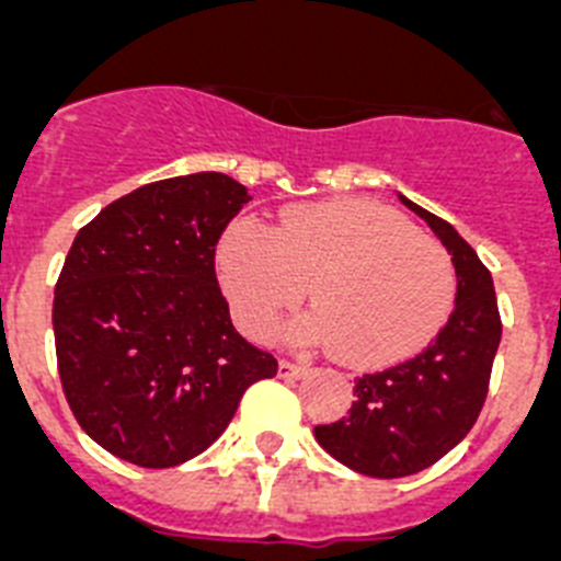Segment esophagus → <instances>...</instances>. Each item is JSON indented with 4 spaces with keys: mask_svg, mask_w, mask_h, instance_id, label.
<instances>
[{
    "mask_svg": "<svg viewBox=\"0 0 561 561\" xmlns=\"http://www.w3.org/2000/svg\"><path fill=\"white\" fill-rule=\"evenodd\" d=\"M305 375H307V366H301V363L279 360V377H285V380H299V377Z\"/></svg>",
    "mask_w": 561,
    "mask_h": 561,
    "instance_id": "esophagus-1",
    "label": "esophagus"
}]
</instances>
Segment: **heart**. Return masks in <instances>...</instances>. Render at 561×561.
<instances>
[{
    "label": "heart",
    "instance_id": "obj_1",
    "mask_svg": "<svg viewBox=\"0 0 561 561\" xmlns=\"http://www.w3.org/2000/svg\"><path fill=\"white\" fill-rule=\"evenodd\" d=\"M237 324L265 337L307 296L316 310L287 337L327 346L355 366H388L425 350L456 301V268L433 237L375 201L343 198L287 209L276 229L240 218L215 249Z\"/></svg>",
    "mask_w": 561,
    "mask_h": 561
}]
</instances>
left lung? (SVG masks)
I'll return each mask as SVG.
<instances>
[{
	"instance_id": "1",
	"label": "left lung",
	"mask_w": 561,
	"mask_h": 561,
	"mask_svg": "<svg viewBox=\"0 0 561 561\" xmlns=\"http://www.w3.org/2000/svg\"><path fill=\"white\" fill-rule=\"evenodd\" d=\"M400 201L433 229L456 268V307L425 352L355 382L350 413L316 427V442L355 472L405 478L427 469L472 431L501 346L492 274L447 220Z\"/></svg>"
}]
</instances>
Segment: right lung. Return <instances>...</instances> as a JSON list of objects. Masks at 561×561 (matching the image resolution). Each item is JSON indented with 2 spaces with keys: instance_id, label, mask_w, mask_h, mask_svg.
<instances>
[{
  "instance_id": "right-lung-1",
  "label": "right lung",
  "mask_w": 561,
  "mask_h": 561,
  "mask_svg": "<svg viewBox=\"0 0 561 561\" xmlns=\"http://www.w3.org/2000/svg\"><path fill=\"white\" fill-rule=\"evenodd\" d=\"M251 201L240 181L193 173L145 184L78 231L53 327L75 419L111 456L184 463L229 427L276 357L234 330L215 245Z\"/></svg>"
}]
</instances>
